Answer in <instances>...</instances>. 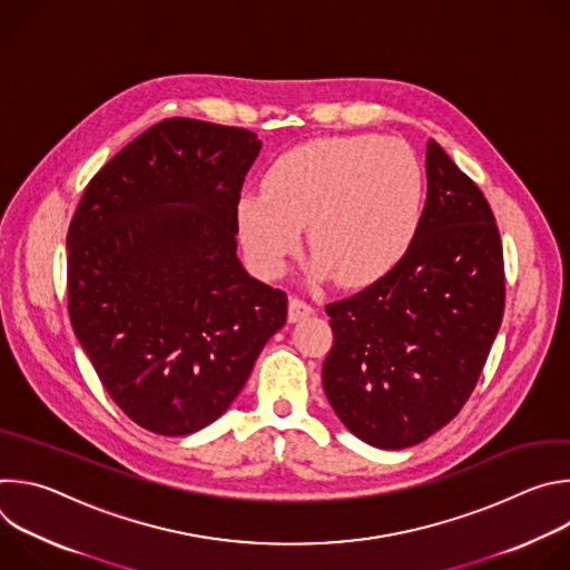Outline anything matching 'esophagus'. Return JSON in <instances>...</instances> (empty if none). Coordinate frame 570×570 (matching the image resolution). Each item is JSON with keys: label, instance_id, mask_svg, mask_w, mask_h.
I'll return each mask as SVG.
<instances>
[{"label": "esophagus", "instance_id": "obj_1", "mask_svg": "<svg viewBox=\"0 0 570 570\" xmlns=\"http://www.w3.org/2000/svg\"><path fill=\"white\" fill-rule=\"evenodd\" d=\"M313 313H315V308H313L308 302H304V299H299V297H291V302H288V322L306 320V317L313 315Z\"/></svg>", "mask_w": 570, "mask_h": 570}]
</instances>
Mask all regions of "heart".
<instances>
[{
    "instance_id": "1",
    "label": "heart",
    "mask_w": 570,
    "mask_h": 570,
    "mask_svg": "<svg viewBox=\"0 0 570 570\" xmlns=\"http://www.w3.org/2000/svg\"><path fill=\"white\" fill-rule=\"evenodd\" d=\"M426 183L415 150L392 137L341 135L282 153L264 189L234 205L243 250L255 273L282 277L308 225L311 275L365 286L409 255L424 218Z\"/></svg>"
}]
</instances>
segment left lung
Segmentation results:
<instances>
[{"instance_id":"obj_1","label":"left lung","mask_w":570,"mask_h":570,"mask_svg":"<svg viewBox=\"0 0 570 570\" xmlns=\"http://www.w3.org/2000/svg\"><path fill=\"white\" fill-rule=\"evenodd\" d=\"M420 234L399 266L327 304L334 347L322 385L338 420L376 449L446 426L475 387L505 306L501 236L482 191L426 144Z\"/></svg>"}]
</instances>
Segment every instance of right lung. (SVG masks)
Listing matches in <instances>:
<instances>
[{
	"label": "right lung",
	"instance_id": "right-lung-1",
	"mask_svg": "<svg viewBox=\"0 0 570 570\" xmlns=\"http://www.w3.org/2000/svg\"><path fill=\"white\" fill-rule=\"evenodd\" d=\"M253 130L167 119L92 178L67 232L73 334L141 429L191 435L246 385L286 293L243 268L236 214Z\"/></svg>",
	"mask_w": 570,
	"mask_h": 570
}]
</instances>
